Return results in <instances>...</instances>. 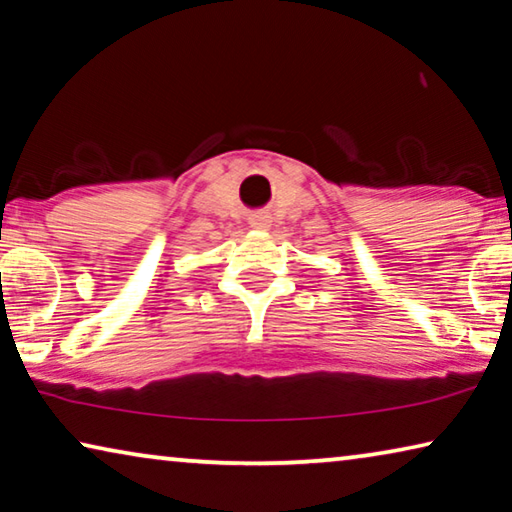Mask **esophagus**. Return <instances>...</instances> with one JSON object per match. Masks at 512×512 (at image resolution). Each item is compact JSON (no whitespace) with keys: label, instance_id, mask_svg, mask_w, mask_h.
<instances>
[{"label":"esophagus","instance_id":"34e87169","mask_svg":"<svg viewBox=\"0 0 512 512\" xmlns=\"http://www.w3.org/2000/svg\"><path fill=\"white\" fill-rule=\"evenodd\" d=\"M250 225H253V228H257V230H266L268 225H271V219H268L266 214H253V216H250Z\"/></svg>","mask_w":512,"mask_h":512}]
</instances>
